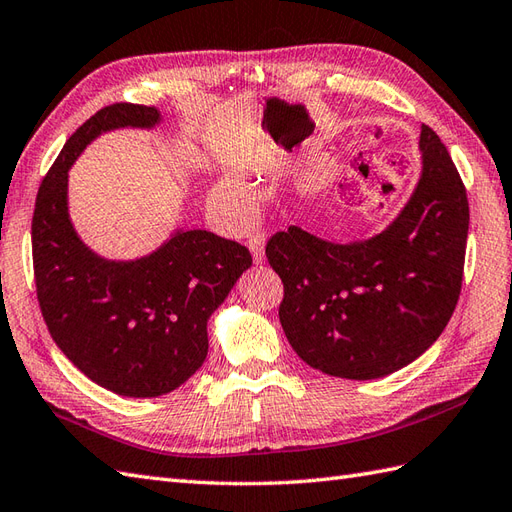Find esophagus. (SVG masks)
I'll return each instance as SVG.
<instances>
[{
    "label": "esophagus",
    "instance_id": "obj_1",
    "mask_svg": "<svg viewBox=\"0 0 512 512\" xmlns=\"http://www.w3.org/2000/svg\"><path fill=\"white\" fill-rule=\"evenodd\" d=\"M248 248H251V255L255 259V264H261V261L266 259L264 253V233H255L248 237Z\"/></svg>",
    "mask_w": 512,
    "mask_h": 512
}]
</instances>
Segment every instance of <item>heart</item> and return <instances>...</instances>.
<instances>
[{
	"label": "heart",
	"mask_w": 512,
	"mask_h": 512,
	"mask_svg": "<svg viewBox=\"0 0 512 512\" xmlns=\"http://www.w3.org/2000/svg\"><path fill=\"white\" fill-rule=\"evenodd\" d=\"M213 198L218 200V205L233 216L235 220H246L255 213V200L251 192L237 181H220L213 189Z\"/></svg>",
	"instance_id": "heart-1"
}]
</instances>
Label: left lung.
<instances>
[{"mask_svg":"<svg viewBox=\"0 0 512 512\" xmlns=\"http://www.w3.org/2000/svg\"><path fill=\"white\" fill-rule=\"evenodd\" d=\"M423 170L395 222L364 242L334 244L299 227L266 257L283 283L279 320L296 355L325 375L377 379L432 347L456 310L469 200L445 144L421 126Z\"/></svg>","mask_w":512,"mask_h":512,"instance_id":"8db88e82","label":"left lung"}]
</instances>
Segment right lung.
Instances as JSON below:
<instances>
[{
	"instance_id": "right-lung-1",
	"label": "right lung",
	"mask_w": 512,
	"mask_h": 512,
	"mask_svg": "<svg viewBox=\"0 0 512 512\" xmlns=\"http://www.w3.org/2000/svg\"><path fill=\"white\" fill-rule=\"evenodd\" d=\"M154 106H104L67 139L32 216V264L47 329L91 382L124 397H159L207 358V320L251 268L248 248L209 231H178L135 261L102 259L67 213V170L104 130L152 128Z\"/></svg>"
}]
</instances>
